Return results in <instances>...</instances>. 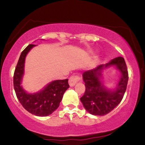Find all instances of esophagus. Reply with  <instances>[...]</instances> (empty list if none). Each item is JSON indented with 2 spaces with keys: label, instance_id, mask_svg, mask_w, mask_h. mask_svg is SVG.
<instances>
[{
  "label": "esophagus",
  "instance_id": "obj_1",
  "mask_svg": "<svg viewBox=\"0 0 145 145\" xmlns=\"http://www.w3.org/2000/svg\"><path fill=\"white\" fill-rule=\"evenodd\" d=\"M80 80L81 78L79 76H72V77L70 78L68 83H69V85L71 87H73V86L77 84L78 81H79Z\"/></svg>",
  "mask_w": 145,
  "mask_h": 145
}]
</instances>
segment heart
I'll use <instances>...</instances> for the list:
<instances>
[{"label": "heart", "mask_w": 145, "mask_h": 145, "mask_svg": "<svg viewBox=\"0 0 145 145\" xmlns=\"http://www.w3.org/2000/svg\"><path fill=\"white\" fill-rule=\"evenodd\" d=\"M97 62V58H96V59H94V64H96Z\"/></svg>", "instance_id": "obj_1"}]
</instances>
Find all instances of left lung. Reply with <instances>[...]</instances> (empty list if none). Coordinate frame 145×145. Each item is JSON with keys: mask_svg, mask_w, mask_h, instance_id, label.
Masks as SVG:
<instances>
[{"mask_svg": "<svg viewBox=\"0 0 145 145\" xmlns=\"http://www.w3.org/2000/svg\"><path fill=\"white\" fill-rule=\"evenodd\" d=\"M114 66L120 71V78L114 89H109L104 84L103 72ZM128 72L124 58L118 57L106 64H101L94 69L83 74L86 91L80 100L88 112L94 116H104L121 103L126 91Z\"/></svg>", "mask_w": 145, "mask_h": 145, "instance_id": "8db88e82", "label": "left lung"}]
</instances>
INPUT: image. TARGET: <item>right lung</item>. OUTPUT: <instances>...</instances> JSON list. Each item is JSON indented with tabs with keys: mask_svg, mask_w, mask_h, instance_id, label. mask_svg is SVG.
I'll list each match as a JSON object with an SVG mask.
<instances>
[{
	"mask_svg": "<svg viewBox=\"0 0 145 145\" xmlns=\"http://www.w3.org/2000/svg\"><path fill=\"white\" fill-rule=\"evenodd\" d=\"M36 45L29 44L21 53L14 75L16 96L26 110L37 116H47L59 107L64 92L69 88L68 79L55 80L48 83L38 92L29 93L22 87L26 56Z\"/></svg>",
	"mask_w": 145,
	"mask_h": 145,
	"instance_id": "1",
	"label": "right lung"
}]
</instances>
